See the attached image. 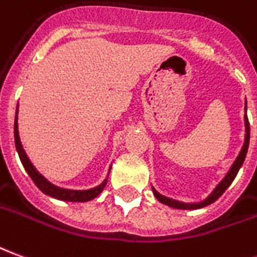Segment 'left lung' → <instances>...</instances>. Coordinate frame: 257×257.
<instances>
[{
  "label": "left lung",
  "mask_w": 257,
  "mask_h": 257,
  "mask_svg": "<svg viewBox=\"0 0 257 257\" xmlns=\"http://www.w3.org/2000/svg\"><path fill=\"white\" fill-rule=\"evenodd\" d=\"M249 138H250V126H249V121H247V115H246V104H245V142H243V146H242L241 152L238 154V157L234 161V164L231 166L229 168V171L227 172V175L222 178V181L220 184L217 185L216 188H214V191L210 193L209 196L206 197L204 200L202 202H199V203H184V202H178V200H174V199H170V197L163 196V195H160L159 192L156 191L153 188V193L154 196L157 197V200L161 202L163 204H167V206H170L172 209H181V210H195V209H202V207H206V206H209L213 202H216L218 197L221 196L222 193L225 192V189L228 188L229 185L232 184V181L236 177V174L239 171V168L243 164V161H245V157H246L247 153V147H249Z\"/></svg>",
  "instance_id": "1"
}]
</instances>
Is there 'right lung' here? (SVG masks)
<instances>
[{"label": "right lung", "mask_w": 257, "mask_h": 257, "mask_svg": "<svg viewBox=\"0 0 257 257\" xmlns=\"http://www.w3.org/2000/svg\"><path fill=\"white\" fill-rule=\"evenodd\" d=\"M14 134H15V146L16 152L19 154V159L22 161L23 167H25V170H26V172L29 174V177L33 179V182L36 184V186H37L43 193H46V195H48V196L51 197H55V199H60V200H66V202H89L91 199H94L96 196H98V195L101 193V191L105 188L107 181H108L107 178L104 179L103 182L98 185V186H96V188L86 189V191H72V189L58 188V186H55V185H53L50 181H47V179L44 178L40 172L36 170L35 166L30 163L28 154L25 153V150H23L22 143H21V139H19V131H18V107H16ZM108 174H110V171H108Z\"/></svg>", "instance_id": "add662e5"}]
</instances>
